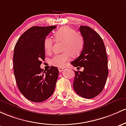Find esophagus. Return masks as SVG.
<instances>
[{"mask_svg":"<svg viewBox=\"0 0 126 126\" xmlns=\"http://www.w3.org/2000/svg\"><path fill=\"white\" fill-rule=\"evenodd\" d=\"M58 70H59V72H62L64 70V68H58Z\"/></svg>","mask_w":126,"mask_h":126,"instance_id":"obj_1","label":"esophagus"}]
</instances>
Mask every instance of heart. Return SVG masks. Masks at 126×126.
<instances>
[{
  "label": "heart",
  "mask_w": 126,
  "mask_h": 126,
  "mask_svg": "<svg viewBox=\"0 0 126 126\" xmlns=\"http://www.w3.org/2000/svg\"><path fill=\"white\" fill-rule=\"evenodd\" d=\"M53 39L56 42H63V54L56 55L50 59V63L58 67H63L71 57H76L81 53L84 48V40L81 35L69 27H63L53 34ZM53 40L46 37L43 42V47L46 53H50L53 46Z\"/></svg>",
  "instance_id": "b5f03b06"
}]
</instances>
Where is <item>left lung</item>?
Masks as SVG:
<instances>
[{
  "label": "left lung",
  "mask_w": 126,
  "mask_h": 126,
  "mask_svg": "<svg viewBox=\"0 0 126 126\" xmlns=\"http://www.w3.org/2000/svg\"><path fill=\"white\" fill-rule=\"evenodd\" d=\"M79 30L84 40V48L71 63L75 67H83L84 70L74 71L73 87L79 96L91 99L104 89L108 75V58L99 34L88 26H80Z\"/></svg>",
  "instance_id": "1"
}]
</instances>
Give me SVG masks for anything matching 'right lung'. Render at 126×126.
<instances>
[{
    "instance_id": "add662e5",
    "label": "right lung",
    "mask_w": 126,
    "mask_h": 126,
    "mask_svg": "<svg viewBox=\"0 0 126 126\" xmlns=\"http://www.w3.org/2000/svg\"><path fill=\"white\" fill-rule=\"evenodd\" d=\"M56 27H32L21 35L14 48V71L17 86L24 97L32 102L46 101L54 92L58 69L52 66L43 71L40 66L45 58L43 42Z\"/></svg>"
}]
</instances>
